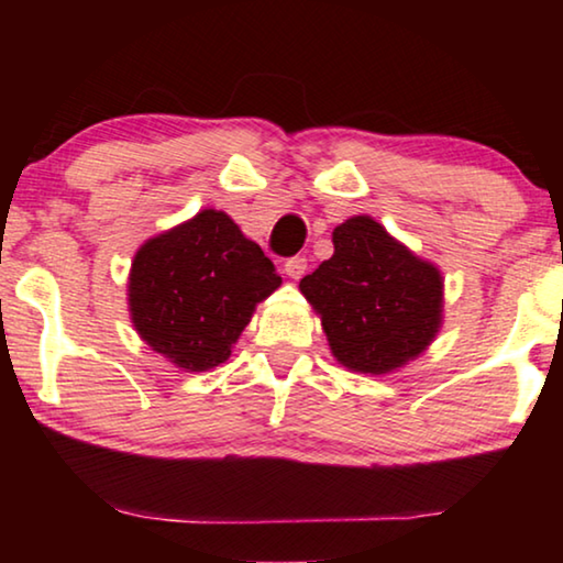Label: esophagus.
<instances>
[{
	"label": "esophagus",
	"instance_id": "1",
	"mask_svg": "<svg viewBox=\"0 0 563 563\" xmlns=\"http://www.w3.org/2000/svg\"><path fill=\"white\" fill-rule=\"evenodd\" d=\"M307 272V258L305 256H291L284 261V274L289 276V279H302Z\"/></svg>",
	"mask_w": 563,
	"mask_h": 563
}]
</instances>
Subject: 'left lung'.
Wrapping results in <instances>:
<instances>
[{"label": "left lung", "mask_w": 563, "mask_h": 563, "mask_svg": "<svg viewBox=\"0 0 563 563\" xmlns=\"http://www.w3.org/2000/svg\"><path fill=\"white\" fill-rule=\"evenodd\" d=\"M333 256L299 282L343 366L387 374L426 351L441 328L443 282L433 264L358 214L333 233Z\"/></svg>", "instance_id": "obj_1"}]
</instances>
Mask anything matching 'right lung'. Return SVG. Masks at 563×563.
Here are the masks:
<instances>
[{"label": "right lung", "mask_w": 563, "mask_h": 563, "mask_svg": "<svg viewBox=\"0 0 563 563\" xmlns=\"http://www.w3.org/2000/svg\"><path fill=\"white\" fill-rule=\"evenodd\" d=\"M279 284L272 261L225 212L202 210L135 253L130 312L153 351L205 372L230 356L253 307Z\"/></svg>", "instance_id": "1"}]
</instances>
